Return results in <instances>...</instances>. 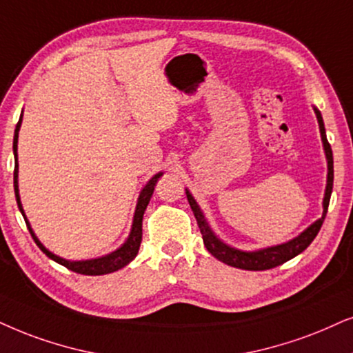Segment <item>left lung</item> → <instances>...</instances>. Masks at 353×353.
I'll return each instance as SVG.
<instances>
[{
    "label": "left lung",
    "instance_id": "1",
    "mask_svg": "<svg viewBox=\"0 0 353 353\" xmlns=\"http://www.w3.org/2000/svg\"><path fill=\"white\" fill-rule=\"evenodd\" d=\"M316 117H318V123H319V132H321V140H323V146H324V153H325V159H327V185H325V194H324V200H323V216L319 220H316L313 225L307 226V228L303 231L300 236H296L295 239L288 241L285 244H279V246H272V248H265V249H259V251H239V249H234L228 246V244L223 243L221 239H218L215 233H213L212 228L208 226L207 220H205L202 210L195 202V199L192 197V194L185 189L187 194V200H189L192 212H194L195 220H197V225L200 228V233H202L203 238V244L205 248L208 249V252L212 254L213 257H216L218 261L225 262L231 267H236V269H243V270H267V269H274V267L283 264V262L290 261L298 254L305 251V249L313 243V239L316 238V234L319 233L321 226H323V221L325 218V213H327V207H329V200H331V194H332V182H334V159H332V150L331 145H329L327 137H325V128H324V122L323 117H321V112L314 107Z\"/></svg>",
    "mask_w": 353,
    "mask_h": 353
}]
</instances>
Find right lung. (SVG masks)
<instances>
[{
  "label": "right lung",
  "mask_w": 353,
  "mask_h": 353,
  "mask_svg": "<svg viewBox=\"0 0 353 353\" xmlns=\"http://www.w3.org/2000/svg\"><path fill=\"white\" fill-rule=\"evenodd\" d=\"M21 123H22V114H21V119L19 122L16 125V130H14V141H12V150H14V192H16V200H17V207H19L22 216H24L26 220V225H28L29 228V233L32 236L35 244L40 248V251L46 254L47 257H50L52 261L58 262V264L65 265L66 269L77 272V274H83V275H104V274H110V272H115L119 269H122L127 264H130L133 259L137 257L138 254V249H140V244H141V225H143V213L146 207H148L150 203V199L151 195H153V190H154V185L156 182H158L159 177L163 176V172H158L154 174L153 177L148 181V184L143 187V190L140 192V197H138V202H137V208H135V215H133V223H132V230H130V234H128V238L125 243L120 246L117 251L107 254V256H102V257H97V259H89V261H66L63 257H58L55 254L48 251V249L43 246L42 243L37 239V236L30 228L28 218L24 215V210H22V203H21V197H19V187H17V169H19V164H17V137H19V128H21Z\"/></svg>",
  "instance_id": "add662e5"
}]
</instances>
